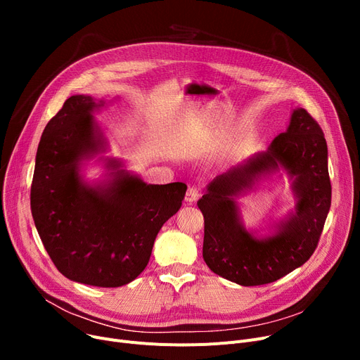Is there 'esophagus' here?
<instances>
[{
    "label": "esophagus",
    "mask_w": 360,
    "mask_h": 360,
    "mask_svg": "<svg viewBox=\"0 0 360 360\" xmlns=\"http://www.w3.org/2000/svg\"><path fill=\"white\" fill-rule=\"evenodd\" d=\"M200 195H201V193H200V190L197 186H190L186 190V194H185V201L186 202H194V201H197L198 198H200Z\"/></svg>",
    "instance_id": "1"
}]
</instances>
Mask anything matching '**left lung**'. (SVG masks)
Returning a JSON list of instances; mask_svg holds the SVG:
<instances>
[{"label": "left lung", "mask_w": 360, "mask_h": 360, "mask_svg": "<svg viewBox=\"0 0 360 360\" xmlns=\"http://www.w3.org/2000/svg\"><path fill=\"white\" fill-rule=\"evenodd\" d=\"M280 162L295 174L297 213L282 231L258 241L237 220L231 197ZM331 205L327 141L319 124L305 109L292 113L286 132L266 153L219 175L198 201L204 216L202 258L209 269L242 286L276 281L305 264L318 247Z\"/></svg>", "instance_id": "obj_1"}]
</instances>
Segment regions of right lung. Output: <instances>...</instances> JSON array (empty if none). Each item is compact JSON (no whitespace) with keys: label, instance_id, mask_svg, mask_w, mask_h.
<instances>
[{"label":"right lung","instance_id":"add662e5","mask_svg":"<svg viewBox=\"0 0 360 360\" xmlns=\"http://www.w3.org/2000/svg\"><path fill=\"white\" fill-rule=\"evenodd\" d=\"M94 106L90 96H71L46 124L36 153L30 209L61 274L90 286L118 288L146 269L163 223L179 210L186 185H147L122 170L106 190L83 185L77 163L101 143L90 115Z\"/></svg>","mask_w":360,"mask_h":360}]
</instances>
